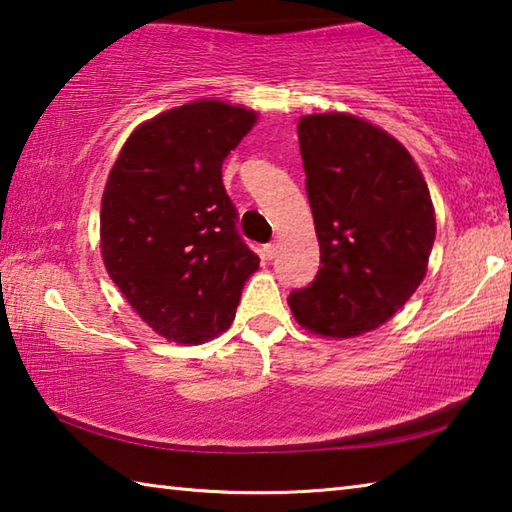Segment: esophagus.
Listing matches in <instances>:
<instances>
[{
	"label": "esophagus",
	"mask_w": 512,
	"mask_h": 512,
	"mask_svg": "<svg viewBox=\"0 0 512 512\" xmlns=\"http://www.w3.org/2000/svg\"><path fill=\"white\" fill-rule=\"evenodd\" d=\"M277 248H280L277 244H266V246H264V255H266L268 259H273V257L277 255Z\"/></svg>",
	"instance_id": "esophagus-1"
}]
</instances>
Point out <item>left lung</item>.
<instances>
[{
	"label": "left lung",
	"instance_id": "left-lung-1",
	"mask_svg": "<svg viewBox=\"0 0 512 512\" xmlns=\"http://www.w3.org/2000/svg\"><path fill=\"white\" fill-rule=\"evenodd\" d=\"M305 187L320 244L314 282L289 307L309 332L366 334L404 307L427 275L436 214L411 153L345 112L298 121Z\"/></svg>",
	"mask_w": 512,
	"mask_h": 512
}]
</instances>
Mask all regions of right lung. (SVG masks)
Here are the masks:
<instances>
[{
  "label": "right lung",
  "mask_w": 512,
  "mask_h": 512,
  "mask_svg": "<svg viewBox=\"0 0 512 512\" xmlns=\"http://www.w3.org/2000/svg\"><path fill=\"white\" fill-rule=\"evenodd\" d=\"M257 112L214 99L144 121L110 169L101 255L140 318L164 339L198 345L230 327L259 257L239 237L221 167Z\"/></svg>",
  "instance_id": "add662e5"
}]
</instances>
